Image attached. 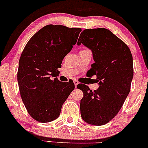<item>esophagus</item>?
<instances>
[{
	"label": "esophagus",
	"instance_id": "obj_1",
	"mask_svg": "<svg viewBox=\"0 0 148 148\" xmlns=\"http://www.w3.org/2000/svg\"><path fill=\"white\" fill-rule=\"evenodd\" d=\"M73 82H74V84H75V87H76L77 85L78 84V82L77 80H74V81H73Z\"/></svg>",
	"mask_w": 148,
	"mask_h": 148
}]
</instances>
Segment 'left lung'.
Wrapping results in <instances>:
<instances>
[{
    "label": "left lung",
    "mask_w": 148,
    "mask_h": 148,
    "mask_svg": "<svg viewBox=\"0 0 148 148\" xmlns=\"http://www.w3.org/2000/svg\"><path fill=\"white\" fill-rule=\"evenodd\" d=\"M81 44L92 50L95 63L87 73L96 75L99 84L94 91L83 84L77 86L84 93L81 116L90 125H105L119 113L130 92L133 56L123 40L104 28L84 29L78 38Z\"/></svg>",
    "instance_id": "1"
}]
</instances>
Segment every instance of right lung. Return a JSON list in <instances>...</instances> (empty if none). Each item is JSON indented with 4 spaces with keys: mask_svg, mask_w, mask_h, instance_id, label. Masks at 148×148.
Here are the masks:
<instances>
[{
    "mask_svg": "<svg viewBox=\"0 0 148 148\" xmlns=\"http://www.w3.org/2000/svg\"><path fill=\"white\" fill-rule=\"evenodd\" d=\"M81 28L49 24L29 39L19 60L18 82L22 101L33 119L49 122L59 116L75 88L72 80L58 81L63 58L78 40Z\"/></svg>",
    "mask_w": 148,
    "mask_h": 148,
    "instance_id": "1",
    "label": "right lung"
}]
</instances>
